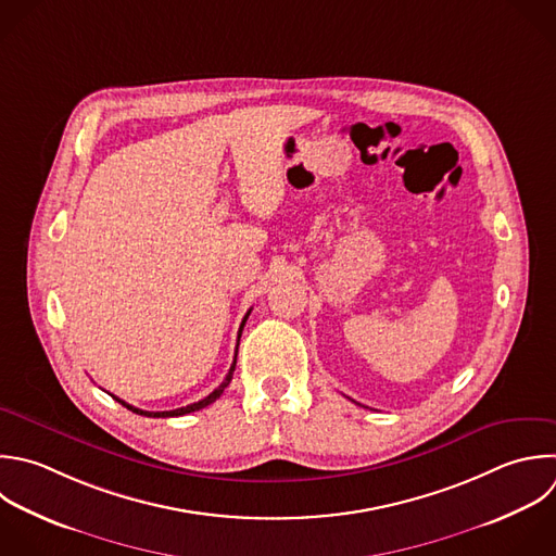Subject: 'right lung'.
I'll return each mask as SVG.
<instances>
[{"label":"right lung","mask_w":556,"mask_h":556,"mask_svg":"<svg viewBox=\"0 0 556 556\" xmlns=\"http://www.w3.org/2000/svg\"><path fill=\"white\" fill-rule=\"evenodd\" d=\"M248 317H250V311H248V315L243 317V321H241V328H239V339H241V332H243V326H245V321H248ZM237 350H239V343H237ZM235 365H237V352H235V361H232V365H230V369H228V374H226V378H224V382L213 391V393H208L204 400H200V402H193V404H189V406H182V408H174V410H141V408H137V406H132V404H128V402H124V400H119V397H115L117 402H122L128 410H132V413H137V415H146V417H178V415H187V413H193V410H200V408H204V406H208V404H213L222 393H224V389L230 384V380H232V374H235Z\"/></svg>","instance_id":"add662e5"}]
</instances>
